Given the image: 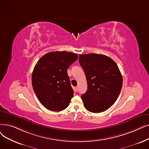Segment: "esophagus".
<instances>
[{
  "instance_id": "34e87169",
  "label": "esophagus",
  "mask_w": 149,
  "mask_h": 149,
  "mask_svg": "<svg viewBox=\"0 0 149 149\" xmlns=\"http://www.w3.org/2000/svg\"><path fill=\"white\" fill-rule=\"evenodd\" d=\"M74 90L75 91L77 92V91H78V87H77V86H75V88H74Z\"/></svg>"
}]
</instances>
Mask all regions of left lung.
<instances>
[{
    "label": "left lung",
    "mask_w": 149,
    "mask_h": 149,
    "mask_svg": "<svg viewBox=\"0 0 149 149\" xmlns=\"http://www.w3.org/2000/svg\"><path fill=\"white\" fill-rule=\"evenodd\" d=\"M79 63L85 73L86 92L81 95L88 111H106L117 100L122 86V77L116 63L106 55H80Z\"/></svg>",
    "instance_id": "obj_1"
}]
</instances>
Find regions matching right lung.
<instances>
[{
  "label": "right lung",
  "mask_w": 149,
  "mask_h": 149,
  "mask_svg": "<svg viewBox=\"0 0 149 149\" xmlns=\"http://www.w3.org/2000/svg\"><path fill=\"white\" fill-rule=\"evenodd\" d=\"M78 59L72 52H52L38 60L33 70L32 86L41 104L53 111L66 108L74 96L68 68Z\"/></svg>",
  "instance_id": "right-lung-1"
}]
</instances>
